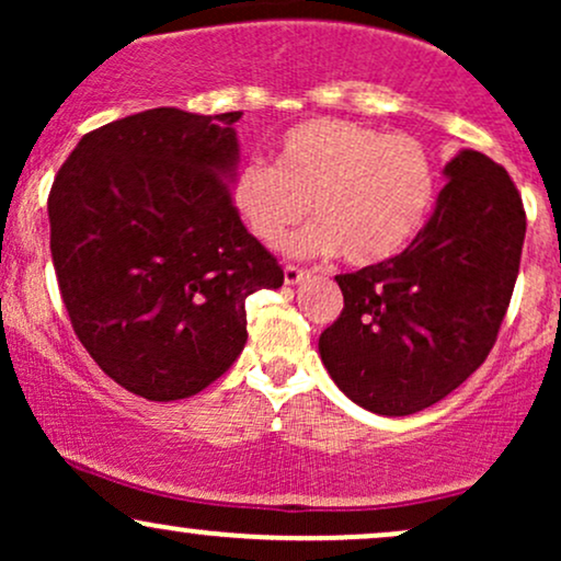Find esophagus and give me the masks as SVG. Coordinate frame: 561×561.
Masks as SVG:
<instances>
[{
  "label": "esophagus",
  "mask_w": 561,
  "mask_h": 561,
  "mask_svg": "<svg viewBox=\"0 0 561 561\" xmlns=\"http://www.w3.org/2000/svg\"><path fill=\"white\" fill-rule=\"evenodd\" d=\"M306 268H298V266H285V285H300L302 279H308Z\"/></svg>",
  "instance_id": "esophagus-1"
}]
</instances>
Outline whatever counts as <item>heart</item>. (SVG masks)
<instances>
[{"mask_svg":"<svg viewBox=\"0 0 561 561\" xmlns=\"http://www.w3.org/2000/svg\"><path fill=\"white\" fill-rule=\"evenodd\" d=\"M433 156L411 134L345 118H308L276 141L274 165L244 163L231 203L250 234L276 244L308 214L317 221L285 242L293 255H332L371 266L398 255L435 203Z\"/></svg>","mask_w":561,"mask_h":561,"instance_id":"1","label":"heart"}]
</instances>
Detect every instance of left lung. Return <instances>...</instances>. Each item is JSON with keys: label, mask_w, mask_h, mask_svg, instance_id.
I'll list each match as a JSON object with an SVG mask.
<instances>
[{"label": "left lung", "mask_w": 561, "mask_h": 561, "mask_svg": "<svg viewBox=\"0 0 561 561\" xmlns=\"http://www.w3.org/2000/svg\"><path fill=\"white\" fill-rule=\"evenodd\" d=\"M435 214L403 253L340 274L343 313L319 337L327 371L353 403L409 416L485 362L512 300L525 208L504 165L461 150Z\"/></svg>", "instance_id": "obj_1"}]
</instances>
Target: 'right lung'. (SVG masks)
<instances>
[{"mask_svg":"<svg viewBox=\"0 0 561 561\" xmlns=\"http://www.w3.org/2000/svg\"><path fill=\"white\" fill-rule=\"evenodd\" d=\"M240 118L126 115L83 134L49 190V250L73 332L147 401L216 382L248 343V295L285 282L227 190Z\"/></svg>","mask_w":561,"mask_h":561,"instance_id":"add662e5","label":"right lung"}]
</instances>
